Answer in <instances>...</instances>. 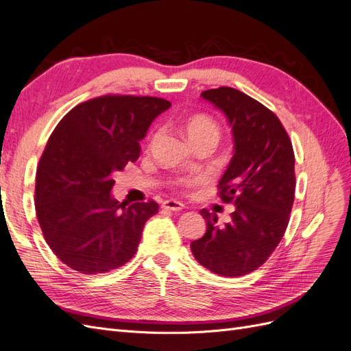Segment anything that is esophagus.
I'll use <instances>...</instances> for the list:
<instances>
[{"mask_svg":"<svg viewBox=\"0 0 351 351\" xmlns=\"http://www.w3.org/2000/svg\"><path fill=\"white\" fill-rule=\"evenodd\" d=\"M162 208H164V209H167V210H174V212H178V210H182V209L184 208V205L182 204V202L169 199V200L162 202Z\"/></svg>","mask_w":351,"mask_h":351,"instance_id":"34e87169","label":"esophagus"}]
</instances>
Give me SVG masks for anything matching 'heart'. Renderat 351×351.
<instances>
[{
  "label": "heart",
  "mask_w": 351,
  "mask_h": 351,
  "mask_svg": "<svg viewBox=\"0 0 351 351\" xmlns=\"http://www.w3.org/2000/svg\"><path fill=\"white\" fill-rule=\"evenodd\" d=\"M183 130L187 141L192 145H196L199 142L218 143L219 136H221L218 124L212 120L209 115H205V114H195L192 117H189L183 125ZM155 137L156 134L154 136V139ZM184 183H189V182H184Z\"/></svg>",
  "instance_id": "b5f03b06"
}]
</instances>
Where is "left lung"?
<instances>
[{
	"mask_svg": "<svg viewBox=\"0 0 351 351\" xmlns=\"http://www.w3.org/2000/svg\"><path fill=\"white\" fill-rule=\"evenodd\" d=\"M231 127L234 154L222 174L219 197L234 202L231 221L218 227L206 209L205 236L192 241L196 261L222 277H241L269 258L289 226L294 202V152L278 117L237 89L200 93Z\"/></svg>",
	"mask_w": 351,
	"mask_h": 351,
	"instance_id": "8db88e82",
	"label": "left lung"
}]
</instances>
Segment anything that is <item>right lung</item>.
Masks as SVG:
<instances>
[{
  "instance_id": "right-lung-1",
  "label": "right lung",
  "mask_w": 351,
  "mask_h": 351,
  "mask_svg": "<svg viewBox=\"0 0 351 351\" xmlns=\"http://www.w3.org/2000/svg\"><path fill=\"white\" fill-rule=\"evenodd\" d=\"M169 107L161 98L108 95L76 105L52 132L38 167L35 208L48 246L69 268L104 274L134 256L158 204L114 199V174L139 158L141 141Z\"/></svg>"
}]
</instances>
